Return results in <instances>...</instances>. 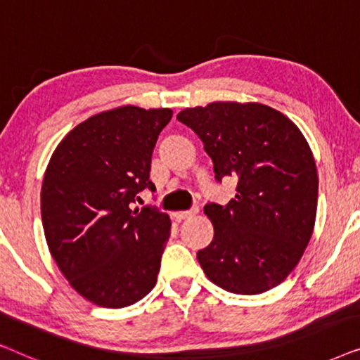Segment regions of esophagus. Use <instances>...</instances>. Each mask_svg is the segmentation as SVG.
Instances as JSON below:
<instances>
[{
  "instance_id": "34e87169",
  "label": "esophagus",
  "mask_w": 360,
  "mask_h": 360,
  "mask_svg": "<svg viewBox=\"0 0 360 360\" xmlns=\"http://www.w3.org/2000/svg\"><path fill=\"white\" fill-rule=\"evenodd\" d=\"M196 213H198V208H193V210H188V211H176V213L174 214L176 219L181 221V219H188L191 218V216H195Z\"/></svg>"
}]
</instances>
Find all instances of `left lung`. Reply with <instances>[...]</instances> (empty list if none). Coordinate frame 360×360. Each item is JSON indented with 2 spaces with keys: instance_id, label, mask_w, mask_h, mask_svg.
<instances>
[{
  "instance_id": "1",
  "label": "left lung",
  "mask_w": 360,
  "mask_h": 360,
  "mask_svg": "<svg viewBox=\"0 0 360 360\" xmlns=\"http://www.w3.org/2000/svg\"><path fill=\"white\" fill-rule=\"evenodd\" d=\"M176 120L203 142L216 180L238 181L228 205L205 206L214 236L196 257L206 277L239 295L277 287L298 265L316 221L318 170L303 132L262 103L213 101Z\"/></svg>"
}]
</instances>
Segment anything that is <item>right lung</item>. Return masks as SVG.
Listing matches in <instances>:
<instances>
[{
	"mask_svg": "<svg viewBox=\"0 0 360 360\" xmlns=\"http://www.w3.org/2000/svg\"><path fill=\"white\" fill-rule=\"evenodd\" d=\"M170 108L120 106L73 127L53 150L41 190L46 240L58 270L88 302L124 308L155 287L170 218L131 210L154 191L150 157Z\"/></svg>",
	"mask_w": 360,
	"mask_h": 360,
	"instance_id": "1",
	"label": "right lung"
}]
</instances>
